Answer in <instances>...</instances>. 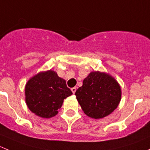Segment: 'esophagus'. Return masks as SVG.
<instances>
[{
	"instance_id": "obj_1",
	"label": "esophagus",
	"mask_w": 150,
	"mask_h": 150,
	"mask_svg": "<svg viewBox=\"0 0 150 150\" xmlns=\"http://www.w3.org/2000/svg\"><path fill=\"white\" fill-rule=\"evenodd\" d=\"M76 87H74V88H71V91H72L73 93H75V92H76Z\"/></svg>"
}]
</instances>
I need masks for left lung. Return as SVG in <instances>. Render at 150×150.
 Listing matches in <instances>:
<instances>
[{
  "mask_svg": "<svg viewBox=\"0 0 150 150\" xmlns=\"http://www.w3.org/2000/svg\"><path fill=\"white\" fill-rule=\"evenodd\" d=\"M121 94L115 79L99 71L91 72L75 93L84 112L96 119L110 115L119 105Z\"/></svg>",
  "mask_w": 150,
  "mask_h": 150,
  "instance_id": "obj_1",
  "label": "left lung"
}]
</instances>
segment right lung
I'll return each mask as SVG.
<instances>
[{
    "label": "right lung",
    "mask_w": 150,
    "mask_h": 150,
    "mask_svg": "<svg viewBox=\"0 0 150 150\" xmlns=\"http://www.w3.org/2000/svg\"><path fill=\"white\" fill-rule=\"evenodd\" d=\"M25 94L30 110L38 116L48 119L58 113L63 100L72 92L65 81L50 70L30 79L25 85Z\"/></svg>",
    "instance_id": "obj_1"
}]
</instances>
